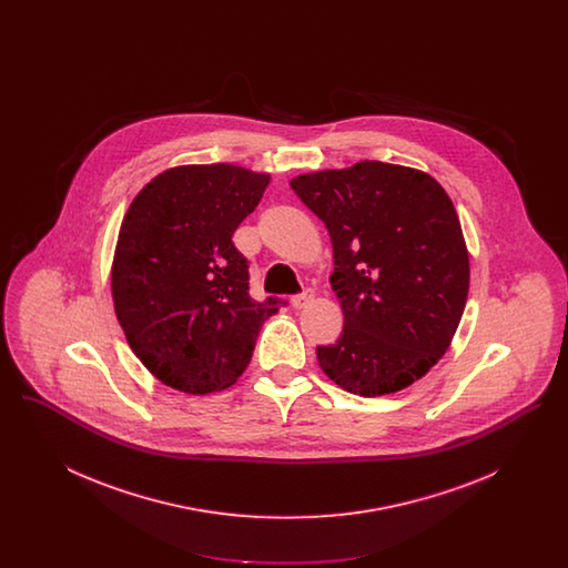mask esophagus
<instances>
[{
	"instance_id": "34e87169",
	"label": "esophagus",
	"mask_w": 568,
	"mask_h": 568,
	"mask_svg": "<svg viewBox=\"0 0 568 568\" xmlns=\"http://www.w3.org/2000/svg\"><path fill=\"white\" fill-rule=\"evenodd\" d=\"M313 300H315V292H313V290H304L302 294L294 296L292 304H294V308H306Z\"/></svg>"
}]
</instances>
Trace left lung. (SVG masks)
<instances>
[{"label":"left lung","mask_w":568,"mask_h":568,"mask_svg":"<svg viewBox=\"0 0 568 568\" xmlns=\"http://www.w3.org/2000/svg\"><path fill=\"white\" fill-rule=\"evenodd\" d=\"M334 248L332 290L345 327L317 347L325 375L375 398L424 377L447 352L468 296L456 209L430 174L383 162L296 176Z\"/></svg>","instance_id":"1"}]
</instances>
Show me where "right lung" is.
Segmentation results:
<instances>
[{
    "label": "right lung",
    "mask_w": 568,
    "mask_h": 568,
    "mask_svg": "<svg viewBox=\"0 0 568 568\" xmlns=\"http://www.w3.org/2000/svg\"><path fill=\"white\" fill-rule=\"evenodd\" d=\"M271 183L230 163L165 170L121 223L112 262L116 320L165 385L209 394L251 362L262 324L287 302L248 294V260L232 241Z\"/></svg>",
    "instance_id": "obj_1"
}]
</instances>
